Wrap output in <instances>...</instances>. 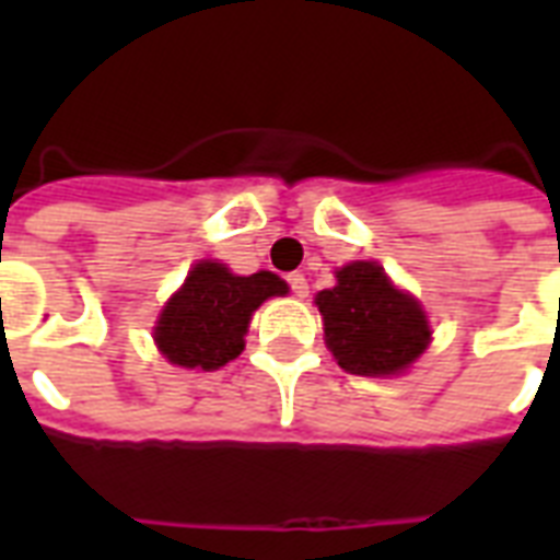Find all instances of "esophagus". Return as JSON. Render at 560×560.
<instances>
[{"instance_id": "esophagus-1", "label": "esophagus", "mask_w": 560, "mask_h": 560, "mask_svg": "<svg viewBox=\"0 0 560 560\" xmlns=\"http://www.w3.org/2000/svg\"><path fill=\"white\" fill-rule=\"evenodd\" d=\"M288 284H290V290L296 293V296H307V279L302 276V272H290Z\"/></svg>"}]
</instances>
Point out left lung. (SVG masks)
<instances>
[{
  "mask_svg": "<svg viewBox=\"0 0 560 560\" xmlns=\"http://www.w3.org/2000/svg\"><path fill=\"white\" fill-rule=\"evenodd\" d=\"M325 346L349 374L386 377L416 363L430 346V323L418 299L398 290L377 261H351L337 284L316 293Z\"/></svg>",
  "mask_w": 560,
  "mask_h": 560,
  "instance_id": "obj_1",
  "label": "left lung"
}]
</instances>
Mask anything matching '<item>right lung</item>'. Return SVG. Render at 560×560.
I'll return each mask as SVG.
<instances>
[{
  "label": "right lung",
  "instance_id": "add662e5",
  "mask_svg": "<svg viewBox=\"0 0 560 560\" xmlns=\"http://www.w3.org/2000/svg\"><path fill=\"white\" fill-rule=\"evenodd\" d=\"M284 293L288 284L276 272L235 276L226 264H194L156 319V349L174 366L214 372L244 351L246 328L261 302Z\"/></svg>",
  "mask_w": 560,
  "mask_h": 560
}]
</instances>
